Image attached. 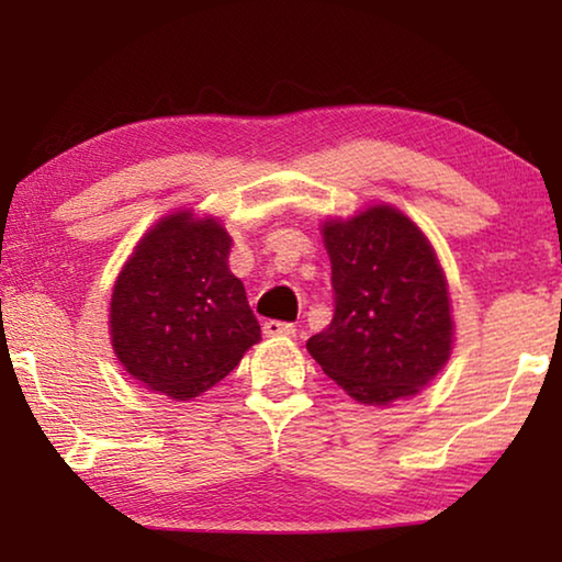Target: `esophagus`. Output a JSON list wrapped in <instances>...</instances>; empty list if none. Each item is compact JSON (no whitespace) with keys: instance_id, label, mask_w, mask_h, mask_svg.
I'll return each instance as SVG.
<instances>
[{"instance_id":"esophagus-1","label":"esophagus","mask_w":562,"mask_h":562,"mask_svg":"<svg viewBox=\"0 0 562 562\" xmlns=\"http://www.w3.org/2000/svg\"><path fill=\"white\" fill-rule=\"evenodd\" d=\"M263 333L268 337H294L296 335V325H291V322L268 319V322H263Z\"/></svg>"}]
</instances>
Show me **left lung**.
<instances>
[{
    "mask_svg": "<svg viewBox=\"0 0 562 562\" xmlns=\"http://www.w3.org/2000/svg\"><path fill=\"white\" fill-rule=\"evenodd\" d=\"M335 314L306 350L337 386L368 406L419 394L452 350L448 281L432 245L389 204L327 220Z\"/></svg>",
    "mask_w": 562,
    "mask_h": 562,
    "instance_id": "obj_1",
    "label": "left lung"
}]
</instances>
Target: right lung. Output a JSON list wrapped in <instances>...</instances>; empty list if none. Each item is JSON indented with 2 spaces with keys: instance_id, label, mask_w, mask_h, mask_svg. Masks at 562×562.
Segmentation results:
<instances>
[{
  "instance_id": "right-lung-1",
  "label": "right lung",
  "mask_w": 562,
  "mask_h": 562,
  "mask_svg": "<svg viewBox=\"0 0 562 562\" xmlns=\"http://www.w3.org/2000/svg\"><path fill=\"white\" fill-rule=\"evenodd\" d=\"M233 237L214 217L168 214L114 281L110 335L125 371L158 394L194 398L260 340L245 286L229 271Z\"/></svg>"
}]
</instances>
